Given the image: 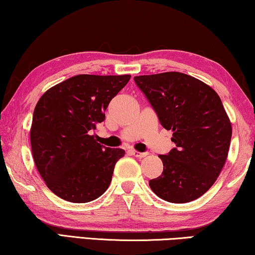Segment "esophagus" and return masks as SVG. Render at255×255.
Returning <instances> with one entry per match:
<instances>
[{"mask_svg": "<svg viewBox=\"0 0 255 255\" xmlns=\"http://www.w3.org/2000/svg\"><path fill=\"white\" fill-rule=\"evenodd\" d=\"M130 152L132 155H134L135 157H139V158H142L148 155V153H141V152H138V150H135V149H132V150H130Z\"/></svg>", "mask_w": 255, "mask_h": 255, "instance_id": "obj_1", "label": "esophagus"}]
</instances>
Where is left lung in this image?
<instances>
[{
    "label": "left lung",
    "instance_id": "1",
    "mask_svg": "<svg viewBox=\"0 0 255 255\" xmlns=\"http://www.w3.org/2000/svg\"><path fill=\"white\" fill-rule=\"evenodd\" d=\"M176 147L158 155L163 172L149 180L157 197L184 204L205 194L226 164L231 122L219 94L201 80L182 72L134 77Z\"/></svg>",
    "mask_w": 255,
    "mask_h": 255
}]
</instances>
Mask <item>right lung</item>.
<instances>
[{"label": "right lung", "mask_w": 255, "mask_h": 255, "mask_svg": "<svg viewBox=\"0 0 255 255\" xmlns=\"http://www.w3.org/2000/svg\"><path fill=\"white\" fill-rule=\"evenodd\" d=\"M131 76L78 75L50 87L36 103L29 131L32 155L53 193L84 204L108 189L125 150L103 147L91 131Z\"/></svg>", "instance_id": "right-lung-1"}]
</instances>
